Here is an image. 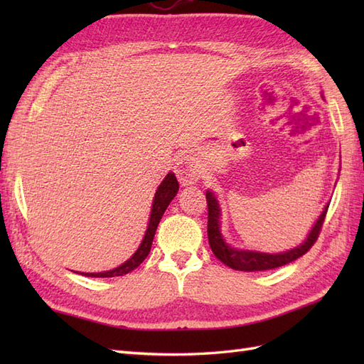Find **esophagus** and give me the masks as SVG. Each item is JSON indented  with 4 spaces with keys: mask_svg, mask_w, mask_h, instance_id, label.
<instances>
[{
    "mask_svg": "<svg viewBox=\"0 0 364 364\" xmlns=\"http://www.w3.org/2000/svg\"><path fill=\"white\" fill-rule=\"evenodd\" d=\"M176 176L183 186H191V184H194L200 178L197 159L194 156H189V154L183 156L176 162Z\"/></svg>",
    "mask_w": 364,
    "mask_h": 364,
    "instance_id": "esophagus-1",
    "label": "esophagus"
}]
</instances>
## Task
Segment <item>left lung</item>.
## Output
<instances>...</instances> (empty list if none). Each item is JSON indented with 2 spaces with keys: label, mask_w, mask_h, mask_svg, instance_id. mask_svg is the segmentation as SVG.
Instances as JSON below:
<instances>
[{
  "label": "left lung",
  "mask_w": 364,
  "mask_h": 364,
  "mask_svg": "<svg viewBox=\"0 0 364 364\" xmlns=\"http://www.w3.org/2000/svg\"><path fill=\"white\" fill-rule=\"evenodd\" d=\"M206 203H208V241L213 253L220 259L223 264L235 269L244 270V272H257V270H269L275 267H282L291 261H296L301 255H305L311 249L314 242L318 241L322 230V223L326 220V214L328 205L323 208L319 219L316 220L310 235L299 247L283 252V253H261L253 250H241L230 247L220 233V208L219 202L211 191H206Z\"/></svg>",
  "instance_id": "left-lung-1"
}]
</instances>
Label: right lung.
<instances>
[{
  "label": "right lung",
  "mask_w": 364,
  "mask_h": 364,
  "mask_svg": "<svg viewBox=\"0 0 364 364\" xmlns=\"http://www.w3.org/2000/svg\"><path fill=\"white\" fill-rule=\"evenodd\" d=\"M178 189H180V184L176 181L175 173H167V176L162 180V183L159 184V188L154 194L153 198V206H151V214H150V220H149V227H146L145 236L142 239L141 245L136 250V253L131 257L129 259H127L123 264H120L119 267H115L112 270H106V272H98V274H82L87 277H97V278H105V277H120L125 275L131 270H134L137 266H141V262L149 257L151 244H153V237L154 233H156V228L159 225V220L162 218V214L167 210L168 203L172 202L173 197L176 196Z\"/></svg>",
  "instance_id": "1"
}]
</instances>
